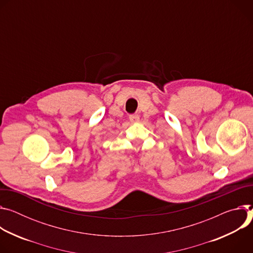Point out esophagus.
<instances>
[{
  "label": "esophagus",
  "mask_w": 253,
  "mask_h": 253,
  "mask_svg": "<svg viewBox=\"0 0 253 253\" xmlns=\"http://www.w3.org/2000/svg\"><path fill=\"white\" fill-rule=\"evenodd\" d=\"M129 121L131 123H137L139 121V116L138 115H130L129 116Z\"/></svg>",
  "instance_id": "34e87169"
}]
</instances>
